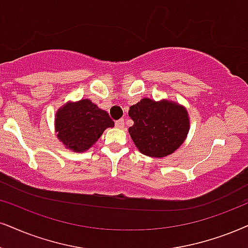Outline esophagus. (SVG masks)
<instances>
[{
	"instance_id": "esophagus-1",
	"label": "esophagus",
	"mask_w": 248,
	"mask_h": 248,
	"mask_svg": "<svg viewBox=\"0 0 248 248\" xmlns=\"http://www.w3.org/2000/svg\"><path fill=\"white\" fill-rule=\"evenodd\" d=\"M115 127L120 128V129L124 128V119H119V120L115 121Z\"/></svg>"
}]
</instances>
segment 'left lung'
I'll use <instances>...</instances> for the list:
<instances>
[{
  "label": "left lung",
  "mask_w": 248,
  "mask_h": 248,
  "mask_svg": "<svg viewBox=\"0 0 248 248\" xmlns=\"http://www.w3.org/2000/svg\"><path fill=\"white\" fill-rule=\"evenodd\" d=\"M134 126L129 134L143 155L162 158L180 147L189 131V118L183 106L168 101L155 102L143 98L130 106Z\"/></svg>",
  "instance_id": "left-lung-1"
}]
</instances>
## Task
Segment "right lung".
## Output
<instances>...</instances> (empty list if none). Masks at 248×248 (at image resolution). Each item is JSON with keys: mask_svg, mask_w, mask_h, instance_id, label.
Segmentation results:
<instances>
[{"mask_svg": "<svg viewBox=\"0 0 248 248\" xmlns=\"http://www.w3.org/2000/svg\"><path fill=\"white\" fill-rule=\"evenodd\" d=\"M114 122L106 111L97 108L89 99L67 103L56 114L58 139L68 149L82 152L97 142L108 127Z\"/></svg>", "mask_w": 248, "mask_h": 248, "instance_id": "obj_1", "label": "right lung"}]
</instances>
